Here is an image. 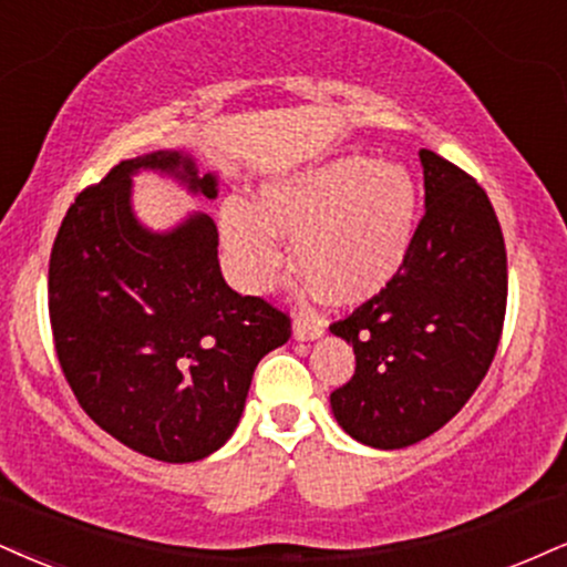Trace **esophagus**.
<instances>
[{"label": "esophagus", "instance_id": "1", "mask_svg": "<svg viewBox=\"0 0 567 567\" xmlns=\"http://www.w3.org/2000/svg\"><path fill=\"white\" fill-rule=\"evenodd\" d=\"M292 336L296 340H317L324 336V319L313 317V313H296V322H292Z\"/></svg>", "mask_w": 567, "mask_h": 567}]
</instances>
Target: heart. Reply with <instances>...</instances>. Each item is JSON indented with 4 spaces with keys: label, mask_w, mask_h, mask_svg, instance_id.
I'll return each instance as SVG.
<instances>
[{
    "label": "heart",
    "mask_w": 567,
    "mask_h": 567,
    "mask_svg": "<svg viewBox=\"0 0 567 567\" xmlns=\"http://www.w3.org/2000/svg\"><path fill=\"white\" fill-rule=\"evenodd\" d=\"M417 193L399 163L340 155L261 189V208L231 197L221 210L231 269L248 290H264L282 264L279 236L306 279L338 303L374 296L399 275L414 237Z\"/></svg>",
    "instance_id": "heart-1"
}]
</instances>
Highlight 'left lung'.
<instances>
[{
	"mask_svg": "<svg viewBox=\"0 0 567 567\" xmlns=\"http://www.w3.org/2000/svg\"><path fill=\"white\" fill-rule=\"evenodd\" d=\"M425 214L404 266L330 330L357 353L353 378L330 393L351 439L412 446L467 404L486 378L507 311L499 218L473 176L420 150Z\"/></svg>",
	"mask_w": 567,
	"mask_h": 567,
	"instance_id": "1",
	"label": "left lung"
}]
</instances>
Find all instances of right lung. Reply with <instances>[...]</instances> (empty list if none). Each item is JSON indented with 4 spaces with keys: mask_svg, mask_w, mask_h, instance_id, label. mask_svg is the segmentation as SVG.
Segmentation results:
<instances>
[{
    "mask_svg": "<svg viewBox=\"0 0 567 567\" xmlns=\"http://www.w3.org/2000/svg\"><path fill=\"white\" fill-rule=\"evenodd\" d=\"M174 176L216 197L179 150L121 161L79 193L50 256V322L79 404L105 433L161 462H195L229 441L266 353L290 317L224 282L214 218L150 231L132 210V176Z\"/></svg>",
    "mask_w": 567,
    "mask_h": 567,
    "instance_id": "obj_1",
    "label": "right lung"
}]
</instances>
